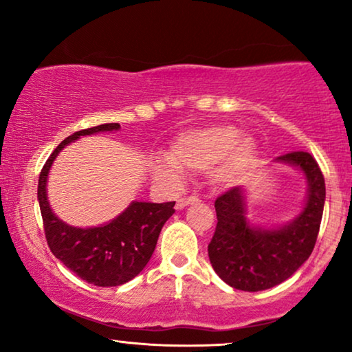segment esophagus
Wrapping results in <instances>:
<instances>
[{"mask_svg":"<svg viewBox=\"0 0 352 352\" xmlns=\"http://www.w3.org/2000/svg\"><path fill=\"white\" fill-rule=\"evenodd\" d=\"M199 201V199H197L195 195H187V197H182V199H179L176 201V208L177 210H182L186 208L187 205H192V204H197Z\"/></svg>","mask_w":352,"mask_h":352,"instance_id":"obj_1","label":"esophagus"}]
</instances>
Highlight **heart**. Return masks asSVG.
<instances>
[{
    "mask_svg": "<svg viewBox=\"0 0 352 352\" xmlns=\"http://www.w3.org/2000/svg\"><path fill=\"white\" fill-rule=\"evenodd\" d=\"M254 158L252 141L232 124H213L201 129H189L171 142L168 162L155 165L162 179L177 182L181 173H205L213 170L218 182H239L250 171Z\"/></svg>",
    "mask_w": 352,
    "mask_h": 352,
    "instance_id": "heart-1",
    "label": "heart"
}]
</instances>
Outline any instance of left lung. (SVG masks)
I'll return each instance as SVG.
<instances>
[{"label": "left lung", "mask_w": 352, "mask_h": 352, "mask_svg": "<svg viewBox=\"0 0 352 352\" xmlns=\"http://www.w3.org/2000/svg\"><path fill=\"white\" fill-rule=\"evenodd\" d=\"M277 162L300 168L309 182L301 214L278 229L252 228L245 219L243 190L230 187L214 201L216 224L208 256L216 274L228 285L243 292L276 287L295 274L311 256L319 235L325 201V181L311 153L298 151Z\"/></svg>", "instance_id": "1"}]
</instances>
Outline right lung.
Masks as SVG:
<instances>
[{"label": "right lung", "mask_w": 352, "mask_h": 352, "mask_svg": "<svg viewBox=\"0 0 352 352\" xmlns=\"http://www.w3.org/2000/svg\"><path fill=\"white\" fill-rule=\"evenodd\" d=\"M118 128V123H104L74 133L54 148L38 179V201L47 247L72 272L98 287L123 285L136 277L151 259L163 224L175 213V201H133L109 224L89 229L72 228L52 213L46 197V179L57 153L80 136Z\"/></svg>", "instance_id": "1"}]
</instances>
